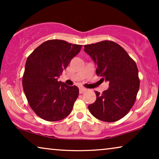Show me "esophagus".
<instances>
[{
	"label": "esophagus",
	"instance_id": "34e87169",
	"mask_svg": "<svg viewBox=\"0 0 159 159\" xmlns=\"http://www.w3.org/2000/svg\"><path fill=\"white\" fill-rule=\"evenodd\" d=\"M87 90V89L84 88H80V93H83L84 92H85Z\"/></svg>",
	"mask_w": 159,
	"mask_h": 159
}]
</instances>
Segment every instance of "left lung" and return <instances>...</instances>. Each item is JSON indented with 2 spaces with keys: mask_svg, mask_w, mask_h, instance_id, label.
Here are the masks:
<instances>
[{
  "mask_svg": "<svg viewBox=\"0 0 159 159\" xmlns=\"http://www.w3.org/2000/svg\"><path fill=\"white\" fill-rule=\"evenodd\" d=\"M84 51L97 65L96 75L109 88L102 94L95 91L96 101L88 106L91 114L106 122H114L127 115L135 102L140 88L134 61L117 43L110 40L84 45Z\"/></svg>",
  "mask_w": 159,
  "mask_h": 159,
  "instance_id": "left-lung-1",
  "label": "left lung"
}]
</instances>
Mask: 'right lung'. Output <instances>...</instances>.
Instances as JSON below:
<instances>
[{"instance_id": "1", "label": "right lung", "mask_w": 159, "mask_h": 159, "mask_svg": "<svg viewBox=\"0 0 159 159\" xmlns=\"http://www.w3.org/2000/svg\"><path fill=\"white\" fill-rule=\"evenodd\" d=\"M82 46L50 40L28 56L22 78L24 92L32 109L44 120H61L72 110L79 88L58 82V78Z\"/></svg>"}]
</instances>
